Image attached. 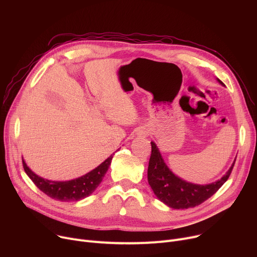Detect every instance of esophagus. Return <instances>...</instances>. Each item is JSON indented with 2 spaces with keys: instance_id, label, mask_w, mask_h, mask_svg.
<instances>
[{
  "instance_id": "obj_1",
  "label": "esophagus",
  "mask_w": 257,
  "mask_h": 257,
  "mask_svg": "<svg viewBox=\"0 0 257 257\" xmlns=\"http://www.w3.org/2000/svg\"><path fill=\"white\" fill-rule=\"evenodd\" d=\"M148 134H149V130L146 129V128H141L138 131V136L139 137H146V136H148Z\"/></svg>"
}]
</instances>
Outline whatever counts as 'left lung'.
Masks as SVG:
<instances>
[{
	"label": "left lung",
	"mask_w": 257,
	"mask_h": 257,
	"mask_svg": "<svg viewBox=\"0 0 257 257\" xmlns=\"http://www.w3.org/2000/svg\"><path fill=\"white\" fill-rule=\"evenodd\" d=\"M218 82L225 86L220 79ZM152 152L148 167V182L159 201L174 209H187L195 207L210 198L227 181L233 169L231 167L221 179L208 184H196L183 180L175 175L167 166L164 157L154 142H151Z\"/></svg>",
	"instance_id": "obj_1"
}]
</instances>
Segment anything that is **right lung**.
<instances>
[{
  "mask_svg": "<svg viewBox=\"0 0 257 257\" xmlns=\"http://www.w3.org/2000/svg\"><path fill=\"white\" fill-rule=\"evenodd\" d=\"M113 155L114 154H111L101 165L86 173L83 176L66 181H53L38 176L27 166L24 158L23 166L28 177L47 196L62 202H73L82 200L96 191L111 164Z\"/></svg>",
  "mask_w": 257,
  "mask_h": 257,
  "instance_id": "right-lung-1",
  "label": "right lung"
}]
</instances>
